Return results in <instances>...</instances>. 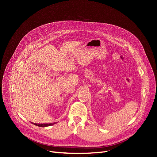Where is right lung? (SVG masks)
Instances as JSON below:
<instances>
[{"mask_svg": "<svg viewBox=\"0 0 157 157\" xmlns=\"http://www.w3.org/2000/svg\"><path fill=\"white\" fill-rule=\"evenodd\" d=\"M33 124L36 125V126H38V127H48V126H52L54 124H55L56 123H32Z\"/></svg>", "mask_w": 157, "mask_h": 157, "instance_id": "add662e5", "label": "right lung"}]
</instances>
